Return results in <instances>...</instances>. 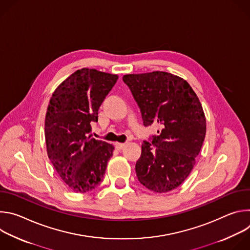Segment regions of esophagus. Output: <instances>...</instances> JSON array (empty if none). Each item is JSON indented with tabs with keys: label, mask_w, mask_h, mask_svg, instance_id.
Returning <instances> with one entry per match:
<instances>
[{
	"label": "esophagus",
	"mask_w": 250,
	"mask_h": 250,
	"mask_svg": "<svg viewBox=\"0 0 250 250\" xmlns=\"http://www.w3.org/2000/svg\"><path fill=\"white\" fill-rule=\"evenodd\" d=\"M125 144H120V142H117V144L115 145V146H116V148L118 149V150H122L124 147H125Z\"/></svg>",
	"instance_id": "34e87169"
}]
</instances>
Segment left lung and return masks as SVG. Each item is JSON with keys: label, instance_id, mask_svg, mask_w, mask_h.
Segmentation results:
<instances>
[{"label": "left lung", "instance_id": "1", "mask_svg": "<svg viewBox=\"0 0 250 250\" xmlns=\"http://www.w3.org/2000/svg\"><path fill=\"white\" fill-rule=\"evenodd\" d=\"M146 126L159 125L151 142L144 141L135 164L138 181L156 193L180 186L191 173L206 135L202 104L189 83L163 71L123 77Z\"/></svg>", "mask_w": 250, "mask_h": 250}]
</instances>
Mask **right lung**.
Here are the masks:
<instances>
[{
    "label": "right lung",
    "mask_w": 250,
    "mask_h": 250,
    "mask_svg": "<svg viewBox=\"0 0 250 250\" xmlns=\"http://www.w3.org/2000/svg\"><path fill=\"white\" fill-rule=\"evenodd\" d=\"M119 76L82 68L53 92L44 124L47 155L67 186L87 193L103 180L114 146L92 137L91 123Z\"/></svg>",
    "instance_id": "1"
}]
</instances>
